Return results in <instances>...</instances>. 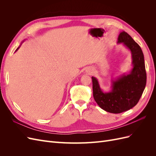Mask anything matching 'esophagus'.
<instances>
[{
	"label": "esophagus",
	"mask_w": 156,
	"mask_h": 156,
	"mask_svg": "<svg viewBox=\"0 0 156 156\" xmlns=\"http://www.w3.org/2000/svg\"><path fill=\"white\" fill-rule=\"evenodd\" d=\"M93 72V69L92 68H88L87 69V72L88 73V74H91Z\"/></svg>",
	"instance_id": "1"
}]
</instances>
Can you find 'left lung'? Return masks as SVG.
Segmentation results:
<instances>
[{
	"label": "left lung",
	"mask_w": 156,
	"mask_h": 156,
	"mask_svg": "<svg viewBox=\"0 0 156 156\" xmlns=\"http://www.w3.org/2000/svg\"><path fill=\"white\" fill-rule=\"evenodd\" d=\"M118 42L124 43L131 51L133 68L131 73L113 81L112 92L108 93H103L97 79L92 77L94 100L102 109L115 114L128 111L137 104L146 84L144 55L140 47L124 31L119 34Z\"/></svg>",
	"instance_id": "obj_1"
}]
</instances>
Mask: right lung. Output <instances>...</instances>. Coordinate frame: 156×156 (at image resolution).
I'll use <instances>...</instances> for the list:
<instances>
[{
    "label": "right lung",
    "mask_w": 156,
    "mask_h": 156,
    "mask_svg": "<svg viewBox=\"0 0 156 156\" xmlns=\"http://www.w3.org/2000/svg\"><path fill=\"white\" fill-rule=\"evenodd\" d=\"M19 48H17V49H19ZM17 50H16V51H17Z\"/></svg>",
    "instance_id": "right-lung-1"
}]
</instances>
